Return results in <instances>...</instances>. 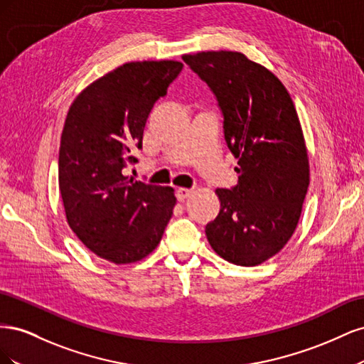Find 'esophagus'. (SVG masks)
<instances>
[{
	"label": "esophagus",
	"mask_w": 364,
	"mask_h": 364,
	"mask_svg": "<svg viewBox=\"0 0 364 364\" xmlns=\"http://www.w3.org/2000/svg\"><path fill=\"white\" fill-rule=\"evenodd\" d=\"M194 191L191 188H178L176 190V197H178L179 202H183L185 199H188V197L193 194Z\"/></svg>",
	"instance_id": "obj_1"
}]
</instances>
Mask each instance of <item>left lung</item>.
Returning a JSON list of instances; mask_svg holds the SVG:
<instances>
[{"label":"left lung","mask_w":364,"mask_h":364,"mask_svg":"<svg viewBox=\"0 0 364 364\" xmlns=\"http://www.w3.org/2000/svg\"><path fill=\"white\" fill-rule=\"evenodd\" d=\"M223 115L238 183L218 188L220 213L206 225L211 247L238 266H257L287 245L310 183L306 147L290 94L274 74L237 51L185 54Z\"/></svg>","instance_id":"obj_1"}]
</instances>
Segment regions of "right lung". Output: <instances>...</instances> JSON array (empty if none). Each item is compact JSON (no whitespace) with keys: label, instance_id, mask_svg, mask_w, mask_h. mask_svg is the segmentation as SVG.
Segmentation results:
<instances>
[{"label":"right lung","instance_id":"1","mask_svg":"<svg viewBox=\"0 0 364 364\" xmlns=\"http://www.w3.org/2000/svg\"><path fill=\"white\" fill-rule=\"evenodd\" d=\"M183 65L130 62L107 73L73 102L59 149V190L68 225L82 243L115 264L153 252L173 215L171 186L132 181L153 105Z\"/></svg>","mask_w":364,"mask_h":364}]
</instances>
